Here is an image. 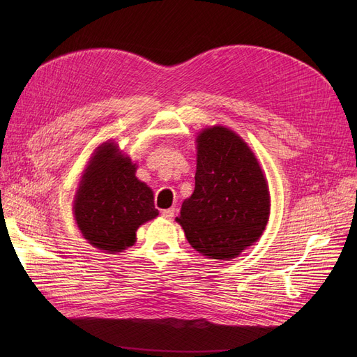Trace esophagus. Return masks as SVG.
<instances>
[{
	"label": "esophagus",
	"mask_w": 357,
	"mask_h": 357,
	"mask_svg": "<svg viewBox=\"0 0 357 357\" xmlns=\"http://www.w3.org/2000/svg\"><path fill=\"white\" fill-rule=\"evenodd\" d=\"M162 215L167 220H172L174 215H175V208H167V210H163L162 211Z\"/></svg>",
	"instance_id": "obj_1"
}]
</instances>
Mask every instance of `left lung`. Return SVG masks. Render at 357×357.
Instances as JSON below:
<instances>
[{
  "mask_svg": "<svg viewBox=\"0 0 357 357\" xmlns=\"http://www.w3.org/2000/svg\"><path fill=\"white\" fill-rule=\"evenodd\" d=\"M269 213L268 182L246 142L227 127L204 128L195 190L176 217L190 245L211 259L237 257L259 240Z\"/></svg>",
  "mask_w": 357,
  "mask_h": 357,
  "instance_id": "obj_1",
  "label": "left lung"
}]
</instances>
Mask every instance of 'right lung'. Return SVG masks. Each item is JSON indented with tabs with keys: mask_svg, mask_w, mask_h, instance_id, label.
I'll list each match as a JSON object with an SVG mask.
<instances>
[{
	"mask_svg": "<svg viewBox=\"0 0 357 357\" xmlns=\"http://www.w3.org/2000/svg\"><path fill=\"white\" fill-rule=\"evenodd\" d=\"M136 163L105 142L92 155L73 201V215L89 245L107 253L133 246L143 222L159 215L153 191L136 178Z\"/></svg>",
	"mask_w": 357,
	"mask_h": 357,
	"instance_id": "obj_1",
	"label": "right lung"
}]
</instances>
